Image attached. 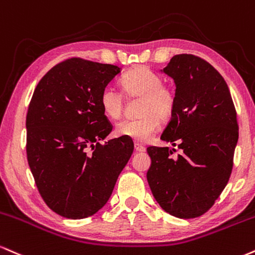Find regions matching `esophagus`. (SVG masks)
I'll use <instances>...</instances> for the list:
<instances>
[{"instance_id":"esophagus-1","label":"esophagus","mask_w":255,"mask_h":255,"mask_svg":"<svg viewBox=\"0 0 255 255\" xmlns=\"http://www.w3.org/2000/svg\"><path fill=\"white\" fill-rule=\"evenodd\" d=\"M134 150H136L137 152H144L145 148L140 144H134Z\"/></svg>"}]
</instances>
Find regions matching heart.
Returning <instances> with one entry per match:
<instances>
[{
  "instance_id": "obj_1",
  "label": "heart",
  "mask_w": 255,
  "mask_h": 255,
  "mask_svg": "<svg viewBox=\"0 0 255 255\" xmlns=\"http://www.w3.org/2000/svg\"><path fill=\"white\" fill-rule=\"evenodd\" d=\"M122 91L113 86H106L100 93L103 112L111 119H118L124 109V97L139 98L134 119L118 123L115 133L128 137L136 143H146L160 127V121H168L174 112L175 95L170 88L163 86L160 75L148 67L138 65L122 77Z\"/></svg>"
}]
</instances>
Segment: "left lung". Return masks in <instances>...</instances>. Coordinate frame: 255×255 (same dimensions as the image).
<instances>
[{
  "label": "left lung",
  "mask_w": 255,
  "mask_h": 255,
  "mask_svg": "<svg viewBox=\"0 0 255 255\" xmlns=\"http://www.w3.org/2000/svg\"><path fill=\"white\" fill-rule=\"evenodd\" d=\"M163 73L174 80L175 107L161 139L178 144L149 146L146 179L152 196L172 216L196 218L215 204L228 184L239 125L226 81L210 63L176 55Z\"/></svg>",
  "instance_id": "8db88e82"
}]
</instances>
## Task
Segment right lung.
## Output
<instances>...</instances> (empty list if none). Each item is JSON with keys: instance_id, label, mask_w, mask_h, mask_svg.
Wrapping results in <instances>:
<instances>
[{"instance_id": "obj_1", "label": "right lung", "mask_w": 255, "mask_h": 255, "mask_svg": "<svg viewBox=\"0 0 255 255\" xmlns=\"http://www.w3.org/2000/svg\"><path fill=\"white\" fill-rule=\"evenodd\" d=\"M121 68L82 58L58 63L39 81L26 117V152L39 193L52 211L80 220L106 204L133 151L119 137L101 144L112 124L100 93Z\"/></svg>"}]
</instances>
